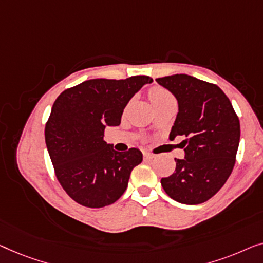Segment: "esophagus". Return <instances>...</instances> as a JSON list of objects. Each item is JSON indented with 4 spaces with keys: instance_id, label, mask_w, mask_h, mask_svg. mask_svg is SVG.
I'll use <instances>...</instances> for the list:
<instances>
[{
    "instance_id": "1",
    "label": "esophagus",
    "mask_w": 263,
    "mask_h": 263,
    "mask_svg": "<svg viewBox=\"0 0 263 263\" xmlns=\"http://www.w3.org/2000/svg\"><path fill=\"white\" fill-rule=\"evenodd\" d=\"M143 156L145 160H151V158H154V155L150 153H143Z\"/></svg>"
}]
</instances>
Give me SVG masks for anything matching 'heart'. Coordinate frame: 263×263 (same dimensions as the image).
Instances as JSON below:
<instances>
[{
	"label": "heart",
	"mask_w": 263,
	"mask_h": 263,
	"mask_svg": "<svg viewBox=\"0 0 263 263\" xmlns=\"http://www.w3.org/2000/svg\"><path fill=\"white\" fill-rule=\"evenodd\" d=\"M149 98L153 105H158V103L167 101V100H173V95L169 93L167 89L162 87H153L149 90Z\"/></svg>",
	"instance_id": "obj_1"
}]
</instances>
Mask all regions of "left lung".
<instances>
[{
	"instance_id": "obj_1",
	"label": "left lung",
	"mask_w": 263,
	"mask_h": 263,
	"mask_svg": "<svg viewBox=\"0 0 263 263\" xmlns=\"http://www.w3.org/2000/svg\"><path fill=\"white\" fill-rule=\"evenodd\" d=\"M156 81L179 103L169 137H186L181 142L184 158H175V172L163 177L161 184L177 202L201 204L224 186L234 169L241 137L238 117L230 100L216 84L184 73Z\"/></svg>"
}]
</instances>
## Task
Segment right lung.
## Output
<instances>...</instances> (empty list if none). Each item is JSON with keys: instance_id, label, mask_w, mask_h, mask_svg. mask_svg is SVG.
Returning a JSON list of instances; mask_svg holds the SVG:
<instances>
[{"instance_id": "right-lung-1", "label": "right lung", "mask_w": 263, "mask_h": 263, "mask_svg": "<svg viewBox=\"0 0 263 263\" xmlns=\"http://www.w3.org/2000/svg\"><path fill=\"white\" fill-rule=\"evenodd\" d=\"M149 76L88 80L63 91L45 125L54 174L77 204L100 209L126 191L132 169L143 161L138 149L119 153L103 140L106 126L120 125L124 108Z\"/></svg>"}]
</instances>
